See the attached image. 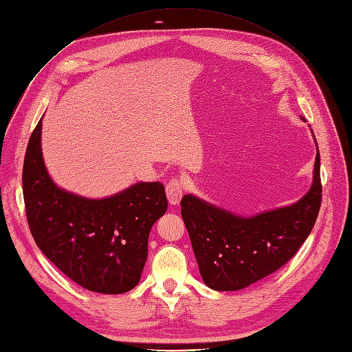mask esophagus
I'll return each mask as SVG.
<instances>
[{"instance_id":"34e87169","label":"esophagus","mask_w":352,"mask_h":352,"mask_svg":"<svg viewBox=\"0 0 352 352\" xmlns=\"http://www.w3.org/2000/svg\"><path fill=\"white\" fill-rule=\"evenodd\" d=\"M166 192H167V198L168 202L171 205H178L182 194H184V185L182 181L178 178H173L167 185H166Z\"/></svg>"}]
</instances>
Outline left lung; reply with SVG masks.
<instances>
[{"label":"left lung","mask_w":352,"mask_h":352,"mask_svg":"<svg viewBox=\"0 0 352 352\" xmlns=\"http://www.w3.org/2000/svg\"><path fill=\"white\" fill-rule=\"evenodd\" d=\"M314 143L311 186L292 205L241 216L195 195H184L181 216L210 289H244L285 265L309 237L322 205L320 153L316 139Z\"/></svg>","instance_id":"1"}]
</instances>
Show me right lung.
I'll list each match as a JSON object with an SVG mask.
<instances>
[{"label": "right lung", "mask_w": 352, "mask_h": 352, "mask_svg": "<svg viewBox=\"0 0 352 352\" xmlns=\"http://www.w3.org/2000/svg\"><path fill=\"white\" fill-rule=\"evenodd\" d=\"M22 185L30 233L63 274L108 295L139 283L150 230L168 206L163 184L136 182L101 199L60 188L45 166L41 119L28 143Z\"/></svg>", "instance_id": "right-lung-1"}]
</instances>
